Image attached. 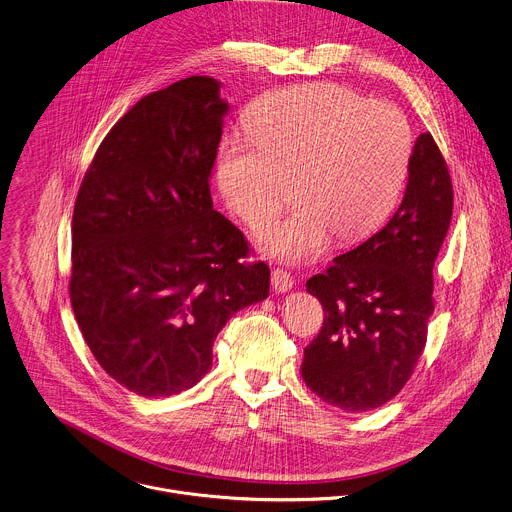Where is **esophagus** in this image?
<instances>
[{
  "mask_svg": "<svg viewBox=\"0 0 512 512\" xmlns=\"http://www.w3.org/2000/svg\"><path fill=\"white\" fill-rule=\"evenodd\" d=\"M270 282H272L274 293H289L295 287V278L287 270H280V268L272 270Z\"/></svg>",
  "mask_w": 512,
  "mask_h": 512,
  "instance_id": "esophagus-1",
  "label": "esophagus"
}]
</instances>
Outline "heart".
Returning <instances> with one entry per match:
<instances>
[{
	"label": "heart",
	"mask_w": 512,
	"mask_h": 512,
	"mask_svg": "<svg viewBox=\"0 0 512 512\" xmlns=\"http://www.w3.org/2000/svg\"><path fill=\"white\" fill-rule=\"evenodd\" d=\"M252 138L227 136L217 154L225 205L250 227L268 219L293 185V209L260 232L266 254L317 258L331 234L356 242L399 201L413 156L403 113L344 85L315 83L258 99L246 116Z\"/></svg>",
	"instance_id": "1"
}]
</instances>
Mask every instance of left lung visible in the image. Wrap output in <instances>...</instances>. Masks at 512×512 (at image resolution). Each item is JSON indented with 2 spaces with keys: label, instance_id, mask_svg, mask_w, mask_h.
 <instances>
[{
  "label": "left lung",
  "instance_id": "obj_1",
  "mask_svg": "<svg viewBox=\"0 0 512 512\" xmlns=\"http://www.w3.org/2000/svg\"><path fill=\"white\" fill-rule=\"evenodd\" d=\"M451 209L447 164L425 132L413 146L399 209L366 242L307 280L325 317L305 348L301 376L321 401L366 413L407 384L427 342L433 264Z\"/></svg>",
  "mask_w": 512,
  "mask_h": 512
}]
</instances>
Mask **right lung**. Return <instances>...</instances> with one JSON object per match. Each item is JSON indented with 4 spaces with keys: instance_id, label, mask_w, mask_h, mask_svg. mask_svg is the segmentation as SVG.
<instances>
[{
    "instance_id": "add662e5",
    "label": "right lung",
    "mask_w": 512,
    "mask_h": 512,
    "mask_svg": "<svg viewBox=\"0 0 512 512\" xmlns=\"http://www.w3.org/2000/svg\"><path fill=\"white\" fill-rule=\"evenodd\" d=\"M221 83L195 75L142 97L109 130L73 213L71 305L99 366L160 399L195 386L213 342L270 291V268L213 209Z\"/></svg>"
}]
</instances>
